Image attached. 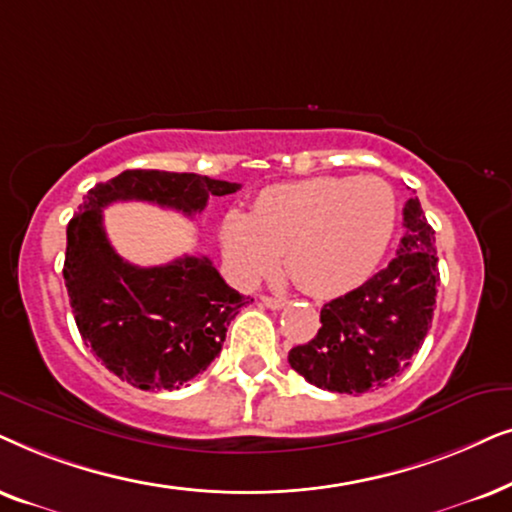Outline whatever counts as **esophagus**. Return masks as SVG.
<instances>
[{
  "instance_id": "obj_1",
  "label": "esophagus",
  "mask_w": 512,
  "mask_h": 512,
  "mask_svg": "<svg viewBox=\"0 0 512 512\" xmlns=\"http://www.w3.org/2000/svg\"><path fill=\"white\" fill-rule=\"evenodd\" d=\"M262 304L269 306V309L278 311V309H283V306H285V299H281V297H262Z\"/></svg>"
}]
</instances>
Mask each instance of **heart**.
<instances>
[{
    "label": "heart",
    "instance_id": "obj_1",
    "mask_svg": "<svg viewBox=\"0 0 512 512\" xmlns=\"http://www.w3.org/2000/svg\"><path fill=\"white\" fill-rule=\"evenodd\" d=\"M398 224L393 187L381 177H311L262 189L250 215L222 222V248L236 281L250 288L285 250L288 269L316 297L363 285L384 260Z\"/></svg>",
    "mask_w": 512,
    "mask_h": 512
}]
</instances>
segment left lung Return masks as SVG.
<instances>
[{
  "instance_id": "1",
  "label": "left lung",
  "mask_w": 512,
  "mask_h": 512,
  "mask_svg": "<svg viewBox=\"0 0 512 512\" xmlns=\"http://www.w3.org/2000/svg\"><path fill=\"white\" fill-rule=\"evenodd\" d=\"M398 255L320 309L318 335L288 353L292 370L335 393H367L405 372L433 320L440 274L435 231L417 196L405 203Z\"/></svg>"
}]
</instances>
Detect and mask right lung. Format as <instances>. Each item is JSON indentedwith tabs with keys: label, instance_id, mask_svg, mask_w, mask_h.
Returning a JSON list of instances; mask_svg holds the SVG:
<instances>
[{
	"label": "right lung",
	"instance_id": "1",
	"mask_svg": "<svg viewBox=\"0 0 512 512\" xmlns=\"http://www.w3.org/2000/svg\"><path fill=\"white\" fill-rule=\"evenodd\" d=\"M236 182L196 173L124 170L88 189L67 224L65 285L86 346L109 372L142 391L180 388L222 351L227 327L250 297L229 288L208 257L185 255L161 267H135L117 255L102 227L114 201H147L194 217L208 196Z\"/></svg>",
	"mask_w": 512,
	"mask_h": 512
}]
</instances>
